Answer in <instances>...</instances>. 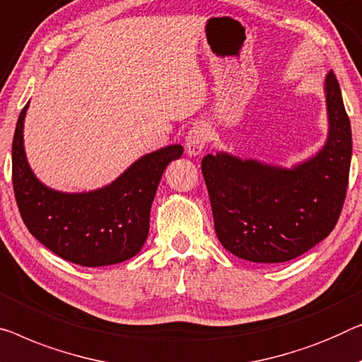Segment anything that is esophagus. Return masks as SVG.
Wrapping results in <instances>:
<instances>
[{
  "label": "esophagus",
  "instance_id": "34e87169",
  "mask_svg": "<svg viewBox=\"0 0 362 362\" xmlns=\"http://www.w3.org/2000/svg\"><path fill=\"white\" fill-rule=\"evenodd\" d=\"M208 128L206 125H203V123H198V125L193 127L190 132H188L185 139L187 153L190 156L202 154V151L208 143Z\"/></svg>",
  "mask_w": 362,
  "mask_h": 362
}]
</instances>
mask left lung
I'll return each instance as SVG.
<instances>
[{
    "instance_id": "left-lung-1",
    "label": "left lung",
    "mask_w": 362,
    "mask_h": 362,
    "mask_svg": "<svg viewBox=\"0 0 362 362\" xmlns=\"http://www.w3.org/2000/svg\"><path fill=\"white\" fill-rule=\"evenodd\" d=\"M323 89L328 134L312 158L289 169L224 151L203 158L216 235L235 257L255 263L293 260L335 228L351 165V123L333 71Z\"/></svg>"
}]
</instances>
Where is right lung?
Wrapping results in <instances>:
<instances>
[{
    "label": "right lung",
    "instance_id": "add662e5",
    "mask_svg": "<svg viewBox=\"0 0 362 362\" xmlns=\"http://www.w3.org/2000/svg\"><path fill=\"white\" fill-rule=\"evenodd\" d=\"M21 110L13 138V188L21 218L48 250L81 267L125 262L141 250L160 177L183 154L180 144L144 154L109 185L90 192H58L32 172L24 149Z\"/></svg>",
    "mask_w": 362,
    "mask_h": 362
}]
</instances>
